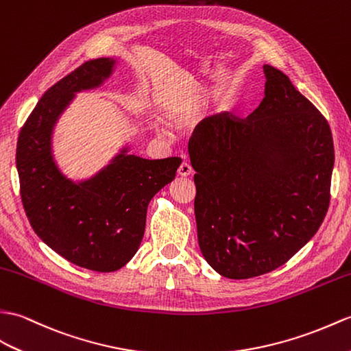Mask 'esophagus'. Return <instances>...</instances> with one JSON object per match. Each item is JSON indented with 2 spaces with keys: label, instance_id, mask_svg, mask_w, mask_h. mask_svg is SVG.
<instances>
[{
  "label": "esophagus",
  "instance_id": "esophagus-1",
  "mask_svg": "<svg viewBox=\"0 0 351 351\" xmlns=\"http://www.w3.org/2000/svg\"><path fill=\"white\" fill-rule=\"evenodd\" d=\"M193 173V167L189 165V162H182L181 166H179V169H178V175L179 176H182V178H185V176H190Z\"/></svg>",
  "mask_w": 351,
  "mask_h": 351
}]
</instances>
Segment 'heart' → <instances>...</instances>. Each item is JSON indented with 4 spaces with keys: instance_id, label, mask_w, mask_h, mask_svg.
Returning <instances> with one entry per match:
<instances>
[{
    "instance_id": "1",
    "label": "heart",
    "mask_w": 351,
    "mask_h": 351,
    "mask_svg": "<svg viewBox=\"0 0 351 351\" xmlns=\"http://www.w3.org/2000/svg\"><path fill=\"white\" fill-rule=\"evenodd\" d=\"M206 97L203 94H193L167 101L162 109V118L172 127H186L197 119L205 110Z\"/></svg>"
}]
</instances>
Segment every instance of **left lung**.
Returning a JSON list of instances; mask_svg holds the SVG:
<instances>
[{"instance_id": "1", "label": "left lung", "mask_w": 351, "mask_h": 351, "mask_svg": "<svg viewBox=\"0 0 351 351\" xmlns=\"http://www.w3.org/2000/svg\"><path fill=\"white\" fill-rule=\"evenodd\" d=\"M265 99L245 119L219 113L189 142L203 257L219 275L252 278L290 260L322 226L335 161L328 121L263 65Z\"/></svg>"}]
</instances>
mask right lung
<instances>
[{
	"label": "right lung",
	"mask_w": 351,
	"mask_h": 351,
	"mask_svg": "<svg viewBox=\"0 0 351 351\" xmlns=\"http://www.w3.org/2000/svg\"><path fill=\"white\" fill-rule=\"evenodd\" d=\"M118 64L115 58L88 61L43 94L22 127L16 167L21 197L32 230L70 263L95 272L125 266L141 245L146 209L172 182L181 158L146 160L128 146L99 172L73 181L53 156V130L77 93L100 88Z\"/></svg>",
	"instance_id": "obj_1"
}]
</instances>
